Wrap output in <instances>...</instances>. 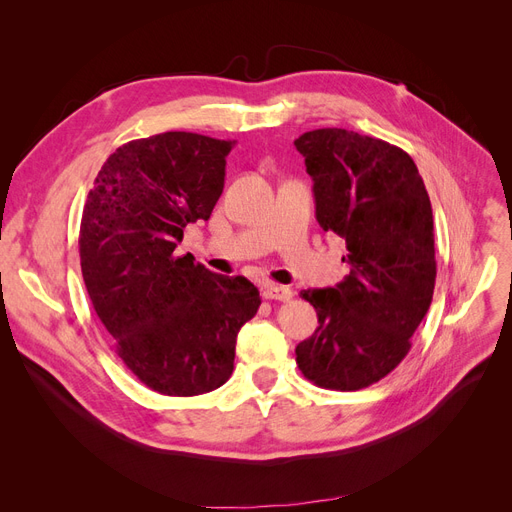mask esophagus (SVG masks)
<instances>
[{
  "label": "esophagus",
  "instance_id": "1",
  "mask_svg": "<svg viewBox=\"0 0 512 512\" xmlns=\"http://www.w3.org/2000/svg\"><path fill=\"white\" fill-rule=\"evenodd\" d=\"M263 297L274 299V301H290L292 290L286 288V286H278V284H265L263 286Z\"/></svg>",
  "mask_w": 512,
  "mask_h": 512
}]
</instances>
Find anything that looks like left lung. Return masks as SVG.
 I'll use <instances>...</instances> for the list:
<instances>
[{"mask_svg":"<svg viewBox=\"0 0 512 512\" xmlns=\"http://www.w3.org/2000/svg\"><path fill=\"white\" fill-rule=\"evenodd\" d=\"M313 178L324 232L346 240L351 267L336 288L303 290L317 330L297 346V365L319 388H367L407 357L436 286L434 215L407 151L344 128L294 141Z\"/></svg>","mask_w":512,"mask_h":512,"instance_id":"8db88e82","label":"left lung"}]
</instances>
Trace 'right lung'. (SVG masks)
I'll list each match as a JSON object with an SVG mask.
<instances>
[{"instance_id":"right-lung-1","label":"right lung","mask_w":512,"mask_h":512,"mask_svg":"<svg viewBox=\"0 0 512 512\" xmlns=\"http://www.w3.org/2000/svg\"><path fill=\"white\" fill-rule=\"evenodd\" d=\"M232 141L161 132L118 147L101 166L80 222V270L124 365L151 390L197 396L226 384L236 334L259 290L174 255L184 228L224 191Z\"/></svg>"}]
</instances>
